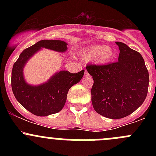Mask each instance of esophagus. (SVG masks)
<instances>
[{
    "mask_svg": "<svg viewBox=\"0 0 156 156\" xmlns=\"http://www.w3.org/2000/svg\"><path fill=\"white\" fill-rule=\"evenodd\" d=\"M88 75V72H87V70H85V73H84V75Z\"/></svg>",
    "mask_w": 156,
    "mask_h": 156,
    "instance_id": "obj_1",
    "label": "esophagus"
}]
</instances>
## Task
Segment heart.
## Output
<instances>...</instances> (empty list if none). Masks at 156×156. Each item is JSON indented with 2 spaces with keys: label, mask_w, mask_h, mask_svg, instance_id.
Here are the masks:
<instances>
[{
  "label": "heart",
  "mask_w": 156,
  "mask_h": 156,
  "mask_svg": "<svg viewBox=\"0 0 156 156\" xmlns=\"http://www.w3.org/2000/svg\"><path fill=\"white\" fill-rule=\"evenodd\" d=\"M81 56L85 60L94 59L100 64H106L113 58V51L111 48L102 45H94L82 52Z\"/></svg>",
  "instance_id": "obj_1"
}]
</instances>
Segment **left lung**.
<instances>
[{
  "instance_id": "1",
  "label": "left lung",
  "mask_w": 156,
  "mask_h": 156,
  "mask_svg": "<svg viewBox=\"0 0 156 156\" xmlns=\"http://www.w3.org/2000/svg\"><path fill=\"white\" fill-rule=\"evenodd\" d=\"M119 62L106 65H87L92 75L93 107L98 114L112 119L129 115L145 100L149 88V72L139 52L116 42Z\"/></svg>"
}]
</instances>
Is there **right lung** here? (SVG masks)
Returning a JSON list of instances; mask_svg holds the SVG:
<instances>
[{"mask_svg": "<svg viewBox=\"0 0 156 156\" xmlns=\"http://www.w3.org/2000/svg\"><path fill=\"white\" fill-rule=\"evenodd\" d=\"M67 44L62 41L42 40L21 53L13 64L11 76L12 93L25 108L37 116H48L59 112L65 105L69 90L81 81L84 70L78 73L61 71L45 84L29 85L23 78V70L28 59L41 48L58 52H65Z\"/></svg>", "mask_w": 156, "mask_h": 156, "instance_id": "1", "label": "right lung"}]
</instances>
